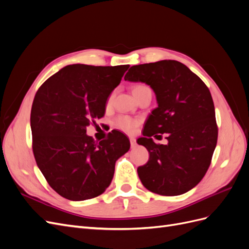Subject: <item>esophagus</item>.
<instances>
[{
  "label": "esophagus",
  "instance_id": "obj_1",
  "mask_svg": "<svg viewBox=\"0 0 249 249\" xmlns=\"http://www.w3.org/2000/svg\"><path fill=\"white\" fill-rule=\"evenodd\" d=\"M130 142H131V146H132V147L136 146V138H134V137H130Z\"/></svg>",
  "mask_w": 249,
  "mask_h": 249
}]
</instances>
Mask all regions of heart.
Here are the masks:
<instances>
[{
  "label": "heart",
  "instance_id": "obj_1",
  "mask_svg": "<svg viewBox=\"0 0 249 249\" xmlns=\"http://www.w3.org/2000/svg\"><path fill=\"white\" fill-rule=\"evenodd\" d=\"M142 87H145V86H141V85L136 86L133 89V91H135V90H138ZM111 100H112V95H110L108 103H110ZM139 123H140V120L138 118H134V117L127 116V115H119L114 119V122H113V125L117 127V129L120 131L131 134L138 126Z\"/></svg>",
  "mask_w": 249,
  "mask_h": 249
}]
</instances>
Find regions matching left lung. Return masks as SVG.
Masks as SVG:
<instances>
[{
	"label": "left lung",
	"instance_id": "obj_1",
	"mask_svg": "<svg viewBox=\"0 0 249 249\" xmlns=\"http://www.w3.org/2000/svg\"><path fill=\"white\" fill-rule=\"evenodd\" d=\"M125 81L143 82L155 91L158 107L152 111L138 144L149 159L137 169L147 190L175 196L196 186L211 164L218 127L212 95L201 79L176 60L134 65ZM167 133L166 146L151 137Z\"/></svg>",
	"mask_w": 249,
	"mask_h": 249
}]
</instances>
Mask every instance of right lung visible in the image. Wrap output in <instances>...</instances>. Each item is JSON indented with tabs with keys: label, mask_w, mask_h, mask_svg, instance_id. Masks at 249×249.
Here are the masks:
<instances>
[{
	"label": "right lung",
	"mask_w": 249,
	"mask_h": 249,
	"mask_svg": "<svg viewBox=\"0 0 249 249\" xmlns=\"http://www.w3.org/2000/svg\"><path fill=\"white\" fill-rule=\"evenodd\" d=\"M130 65H67L37 90L31 109L32 148L49 185L70 200H85L105 192L115 162L130 149L119 131L95 142L86 127L105 114L108 96Z\"/></svg>",
	"instance_id": "1"
}]
</instances>
